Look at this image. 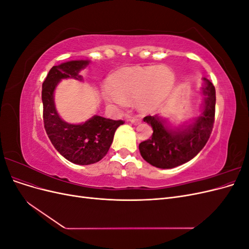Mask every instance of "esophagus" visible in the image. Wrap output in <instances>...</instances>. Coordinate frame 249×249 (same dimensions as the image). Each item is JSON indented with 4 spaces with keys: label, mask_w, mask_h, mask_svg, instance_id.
<instances>
[{
    "label": "esophagus",
    "mask_w": 249,
    "mask_h": 249,
    "mask_svg": "<svg viewBox=\"0 0 249 249\" xmlns=\"http://www.w3.org/2000/svg\"><path fill=\"white\" fill-rule=\"evenodd\" d=\"M130 122L133 124H135V125H137V124H141V119L140 118H132Z\"/></svg>",
    "instance_id": "1"
}]
</instances>
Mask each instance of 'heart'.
<instances>
[{
	"instance_id": "heart-1",
	"label": "heart",
	"mask_w": 249,
	"mask_h": 249,
	"mask_svg": "<svg viewBox=\"0 0 249 249\" xmlns=\"http://www.w3.org/2000/svg\"><path fill=\"white\" fill-rule=\"evenodd\" d=\"M176 77L167 66H126L109 77L104 99L111 107H124L126 100L135 99L139 110L147 112L167 99Z\"/></svg>"
}]
</instances>
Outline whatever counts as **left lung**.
I'll use <instances>...</instances> for the list:
<instances>
[{
	"label": "left lung",
	"mask_w": 249,
	"mask_h": 249,
	"mask_svg": "<svg viewBox=\"0 0 249 249\" xmlns=\"http://www.w3.org/2000/svg\"><path fill=\"white\" fill-rule=\"evenodd\" d=\"M203 80L201 114L190 125L173 130L158 115L143 118L154 133L150 139L140 143L139 150L150 165L163 169L179 166L193 159L206 145L214 125L216 91L212 83L206 78Z\"/></svg>",
	"instance_id": "obj_1"
}]
</instances>
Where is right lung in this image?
Masks as SVG:
<instances>
[{"instance_id": "add662e5", "label": "right lung", "mask_w": 249, "mask_h": 249, "mask_svg": "<svg viewBox=\"0 0 249 249\" xmlns=\"http://www.w3.org/2000/svg\"><path fill=\"white\" fill-rule=\"evenodd\" d=\"M89 63L88 60H73L53 66L42 83L44 129L52 144L66 160L79 165L99 162L107 155L114 133L124 120H113L94 115L84 124L65 123L57 113L54 91L62 79L82 80L80 71Z\"/></svg>"}]
</instances>
